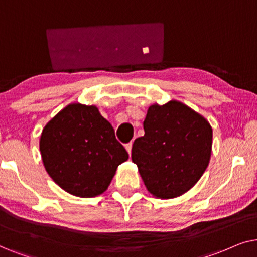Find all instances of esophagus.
Listing matches in <instances>:
<instances>
[{
	"label": "esophagus",
	"mask_w": 257,
	"mask_h": 257,
	"mask_svg": "<svg viewBox=\"0 0 257 257\" xmlns=\"http://www.w3.org/2000/svg\"><path fill=\"white\" fill-rule=\"evenodd\" d=\"M132 147H133V143L132 142L126 143V145H125V149H126V152L129 153V155H131V154H132Z\"/></svg>",
	"instance_id": "34e87169"
}]
</instances>
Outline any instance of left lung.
I'll list each match as a JSON object with an SVG mask.
<instances>
[{"label": "left lung", "instance_id": "obj_1", "mask_svg": "<svg viewBox=\"0 0 257 257\" xmlns=\"http://www.w3.org/2000/svg\"><path fill=\"white\" fill-rule=\"evenodd\" d=\"M145 135L136 139L132 160L145 186L159 198L187 193L209 164L213 129L203 116L179 101L150 105Z\"/></svg>", "mask_w": 257, "mask_h": 257}]
</instances>
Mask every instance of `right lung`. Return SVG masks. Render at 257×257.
<instances>
[{
    "label": "right lung",
    "mask_w": 257,
    "mask_h": 257,
    "mask_svg": "<svg viewBox=\"0 0 257 257\" xmlns=\"http://www.w3.org/2000/svg\"><path fill=\"white\" fill-rule=\"evenodd\" d=\"M40 152L54 182L78 197L104 193L129 157L97 107L81 103L67 105L47 123Z\"/></svg>",
    "instance_id": "1"
}]
</instances>
